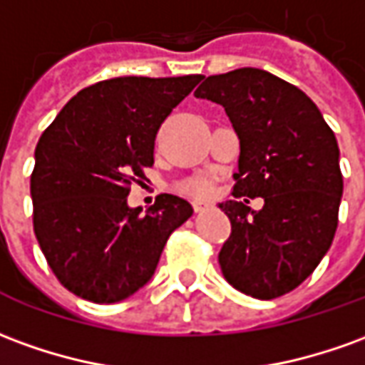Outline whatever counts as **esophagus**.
<instances>
[{"label": "esophagus", "instance_id": "34e87169", "mask_svg": "<svg viewBox=\"0 0 365 365\" xmlns=\"http://www.w3.org/2000/svg\"><path fill=\"white\" fill-rule=\"evenodd\" d=\"M211 207V203H209V201H193V209H195V211H205V209H209Z\"/></svg>", "mask_w": 365, "mask_h": 365}]
</instances>
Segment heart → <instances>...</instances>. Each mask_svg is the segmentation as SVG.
I'll list each match as a JSON object with an SVG mask.
<instances>
[{
    "instance_id": "obj_1",
    "label": "heart",
    "mask_w": 365,
    "mask_h": 365,
    "mask_svg": "<svg viewBox=\"0 0 365 365\" xmlns=\"http://www.w3.org/2000/svg\"><path fill=\"white\" fill-rule=\"evenodd\" d=\"M185 191H190L191 195L205 197V195L213 193V182L207 180V178H195V180H190V182L185 183Z\"/></svg>"
}]
</instances>
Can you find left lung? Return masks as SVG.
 <instances>
[{
    "label": "left lung",
    "instance_id": "1",
    "mask_svg": "<svg viewBox=\"0 0 365 365\" xmlns=\"http://www.w3.org/2000/svg\"><path fill=\"white\" fill-rule=\"evenodd\" d=\"M225 108L239 136L233 195L219 203L231 221L219 264L229 284L261 300L282 297L328 253L342 200L336 136L307 94L261 68L207 76L195 91Z\"/></svg>",
    "mask_w": 365,
    "mask_h": 365
}]
</instances>
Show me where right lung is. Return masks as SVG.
<instances>
[{
    "label": "right lung",
    "instance_id": "add662e5",
    "mask_svg": "<svg viewBox=\"0 0 365 365\" xmlns=\"http://www.w3.org/2000/svg\"><path fill=\"white\" fill-rule=\"evenodd\" d=\"M201 75L118 76L68 101L35 148L33 229L58 282L76 297L110 304L142 289L168 237L193 213L172 193L128 207L130 187L154 164L162 122Z\"/></svg>",
    "mask_w": 365,
    "mask_h": 365
}]
</instances>
